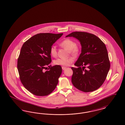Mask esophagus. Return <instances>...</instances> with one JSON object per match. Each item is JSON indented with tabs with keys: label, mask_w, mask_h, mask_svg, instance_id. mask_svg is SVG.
I'll return each mask as SVG.
<instances>
[{
	"label": "esophagus",
	"mask_w": 125,
	"mask_h": 125,
	"mask_svg": "<svg viewBox=\"0 0 125 125\" xmlns=\"http://www.w3.org/2000/svg\"><path fill=\"white\" fill-rule=\"evenodd\" d=\"M65 68H66V67H65V66H62V69L63 70L65 69Z\"/></svg>",
	"instance_id": "esophagus-1"
}]
</instances>
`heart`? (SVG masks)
Wrapping results in <instances>:
<instances>
[{
	"label": "heart",
	"mask_w": 125,
	"mask_h": 125,
	"mask_svg": "<svg viewBox=\"0 0 125 125\" xmlns=\"http://www.w3.org/2000/svg\"><path fill=\"white\" fill-rule=\"evenodd\" d=\"M60 45L62 47L68 50L70 54L73 56H77L80 52V46L76 44L74 40L70 39H65L62 41ZM50 54L52 57H56L57 55V51L55 46H52L50 50ZM74 60L73 57H69L67 58H59L54 61V64L56 65L62 66H68L71 65Z\"/></svg>",
	"instance_id": "obj_1"
}]
</instances>
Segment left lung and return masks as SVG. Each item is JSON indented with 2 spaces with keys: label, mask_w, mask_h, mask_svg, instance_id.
Here are the masks:
<instances>
[{
  "label": "left lung",
  "mask_w": 125,
  "mask_h": 125,
  "mask_svg": "<svg viewBox=\"0 0 125 125\" xmlns=\"http://www.w3.org/2000/svg\"><path fill=\"white\" fill-rule=\"evenodd\" d=\"M73 37L80 41L81 53L74 65L72 82L76 88L84 92L98 89L106 79L110 67L105 44L96 35L87 32L75 31L66 37ZM87 68L85 69L86 67Z\"/></svg>",
  "instance_id": "obj_1"
}]
</instances>
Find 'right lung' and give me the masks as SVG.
<instances>
[{"instance_id": "add662e5", "label": "right lung", "mask_w": 125, "mask_h": 125, "mask_svg": "<svg viewBox=\"0 0 125 125\" xmlns=\"http://www.w3.org/2000/svg\"><path fill=\"white\" fill-rule=\"evenodd\" d=\"M62 35L39 33L26 41L21 47L17 62L20 79L25 88L34 95H49L58 83L61 66H46L52 61L51 47Z\"/></svg>"}]
</instances>
